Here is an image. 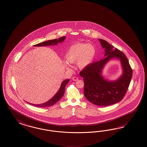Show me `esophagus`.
<instances>
[{
    "label": "esophagus",
    "instance_id": "esophagus-1",
    "mask_svg": "<svg viewBox=\"0 0 147 147\" xmlns=\"http://www.w3.org/2000/svg\"><path fill=\"white\" fill-rule=\"evenodd\" d=\"M79 79L77 78V77H76V76H74V77H73L72 78V80H73V81H77V80H78Z\"/></svg>",
    "mask_w": 147,
    "mask_h": 147
}]
</instances>
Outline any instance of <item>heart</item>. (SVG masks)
Instances as JSON below:
<instances>
[{
    "label": "heart",
    "instance_id": "obj_1",
    "mask_svg": "<svg viewBox=\"0 0 147 147\" xmlns=\"http://www.w3.org/2000/svg\"><path fill=\"white\" fill-rule=\"evenodd\" d=\"M96 50L93 45L85 43H76L71 45L65 55L66 61L69 63L78 62L81 69L88 66L93 61ZM67 67V63L65 64Z\"/></svg>",
    "mask_w": 147,
    "mask_h": 147
}]
</instances>
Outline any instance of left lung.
Segmentation results:
<instances>
[{"label":"left lung","instance_id":"8db88e82","mask_svg":"<svg viewBox=\"0 0 147 147\" xmlns=\"http://www.w3.org/2000/svg\"><path fill=\"white\" fill-rule=\"evenodd\" d=\"M98 40L105 50L104 58L85 67L80 71V76L84 78L86 98L95 105L107 106L119 102L124 98L132 78L133 71L125 54L114 49L107 41ZM113 58L120 59L123 74L119 80L108 82L100 74L105 64Z\"/></svg>","mask_w":147,"mask_h":147}]
</instances>
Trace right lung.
I'll use <instances>...</instances> for the list:
<instances>
[{"label":"right lung","instance_id":"obj_1","mask_svg":"<svg viewBox=\"0 0 147 147\" xmlns=\"http://www.w3.org/2000/svg\"><path fill=\"white\" fill-rule=\"evenodd\" d=\"M65 36H62L59 38V39H55L54 40H48L44 42H41L39 44L35 45L34 46H50V45H57L58 42H61L63 40L65 39ZM69 79L64 80L61 84L60 86V88L59 89L58 92L54 96L53 98L50 99L47 102L42 103V104H32L31 103H28L32 106H34L36 107H40V108H45V107H50L51 106H53L54 104L58 102L59 100H60L62 98L65 90L66 85H67L69 81Z\"/></svg>","mask_w":147,"mask_h":147}]
</instances>
